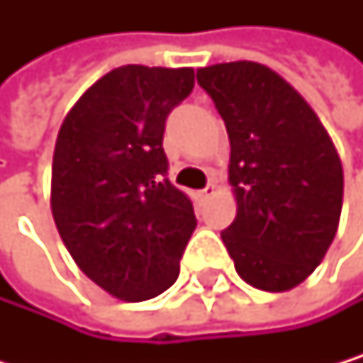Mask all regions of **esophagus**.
Wrapping results in <instances>:
<instances>
[{
  "label": "esophagus",
  "instance_id": "1",
  "mask_svg": "<svg viewBox=\"0 0 363 363\" xmlns=\"http://www.w3.org/2000/svg\"><path fill=\"white\" fill-rule=\"evenodd\" d=\"M213 194H216V185H206V187H204V189H202V191H200L198 196H200V198L204 200V198H211Z\"/></svg>",
  "mask_w": 363,
  "mask_h": 363
}]
</instances>
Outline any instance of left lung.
Instances as JSON below:
<instances>
[{
    "label": "left lung",
    "mask_w": 363,
    "mask_h": 363,
    "mask_svg": "<svg viewBox=\"0 0 363 363\" xmlns=\"http://www.w3.org/2000/svg\"><path fill=\"white\" fill-rule=\"evenodd\" d=\"M230 141L237 216L222 230L235 270L263 291L301 285L337 233L344 174L337 150L305 97L252 60L198 69Z\"/></svg>",
    "instance_id": "8db88e82"
}]
</instances>
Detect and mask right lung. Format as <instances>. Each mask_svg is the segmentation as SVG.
<instances>
[{
    "mask_svg": "<svg viewBox=\"0 0 363 363\" xmlns=\"http://www.w3.org/2000/svg\"><path fill=\"white\" fill-rule=\"evenodd\" d=\"M191 89V67L123 65L82 93L58 130L56 228L76 266L119 301L172 287L198 224L163 152L165 119Z\"/></svg>",
    "mask_w": 363,
    "mask_h": 363,
    "instance_id": "1",
    "label": "right lung"
}]
</instances>
